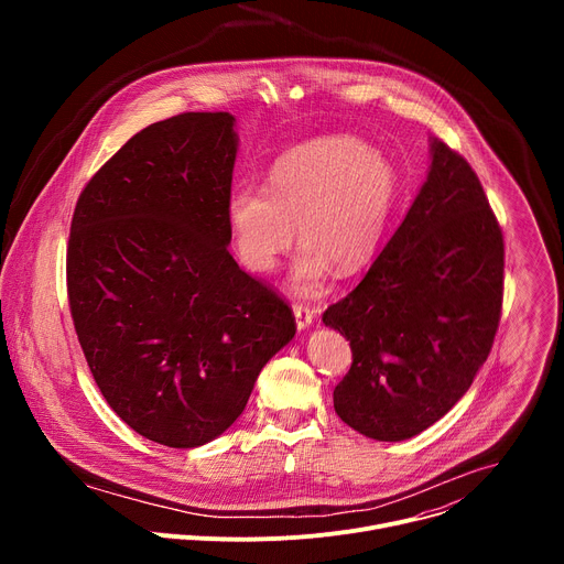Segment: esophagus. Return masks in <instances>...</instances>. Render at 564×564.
I'll use <instances>...</instances> for the list:
<instances>
[{"instance_id": "esophagus-1", "label": "esophagus", "mask_w": 564, "mask_h": 564, "mask_svg": "<svg viewBox=\"0 0 564 564\" xmlns=\"http://www.w3.org/2000/svg\"><path fill=\"white\" fill-rule=\"evenodd\" d=\"M292 310H294V318H296V328H299V330H305V328L312 326L314 312H312L307 305H294Z\"/></svg>"}]
</instances>
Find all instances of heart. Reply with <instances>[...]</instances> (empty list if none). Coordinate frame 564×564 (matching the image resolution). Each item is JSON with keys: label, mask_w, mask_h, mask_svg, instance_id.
I'll use <instances>...</instances> for the list:
<instances>
[{"label": "heart", "mask_w": 564, "mask_h": 564, "mask_svg": "<svg viewBox=\"0 0 564 564\" xmlns=\"http://www.w3.org/2000/svg\"><path fill=\"white\" fill-rule=\"evenodd\" d=\"M399 196L390 160L348 135L316 138L274 160L265 192L229 196L227 223L238 259L270 272L294 243L303 246L292 285L312 294L330 272L352 274L375 257Z\"/></svg>", "instance_id": "heart-1"}]
</instances>
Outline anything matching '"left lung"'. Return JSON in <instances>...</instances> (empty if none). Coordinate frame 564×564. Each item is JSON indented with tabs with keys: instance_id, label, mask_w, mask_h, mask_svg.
Here are the masks:
<instances>
[{
	"instance_id": "left-lung-1",
	"label": "left lung",
	"mask_w": 564,
	"mask_h": 564,
	"mask_svg": "<svg viewBox=\"0 0 564 564\" xmlns=\"http://www.w3.org/2000/svg\"><path fill=\"white\" fill-rule=\"evenodd\" d=\"M505 238L466 160L431 138V170L361 283L324 312L352 350L335 411L379 442L444 417L487 361L502 314Z\"/></svg>"
}]
</instances>
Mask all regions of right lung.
<instances>
[{
  "instance_id": "right-lung-1",
  "label": "right lung",
  "mask_w": 564,
  "mask_h": 564,
  "mask_svg": "<svg viewBox=\"0 0 564 564\" xmlns=\"http://www.w3.org/2000/svg\"><path fill=\"white\" fill-rule=\"evenodd\" d=\"M236 147L227 111L153 122L70 220L66 290L91 375L127 426L172 448L225 433L296 333L292 307L227 252Z\"/></svg>"
}]
</instances>
